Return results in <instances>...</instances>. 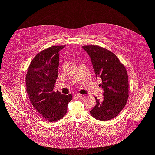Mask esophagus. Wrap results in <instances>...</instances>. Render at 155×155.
Segmentation results:
<instances>
[{
	"label": "esophagus",
	"instance_id": "esophagus-1",
	"mask_svg": "<svg viewBox=\"0 0 155 155\" xmlns=\"http://www.w3.org/2000/svg\"><path fill=\"white\" fill-rule=\"evenodd\" d=\"M75 96H76V97H82V96H83V94H75Z\"/></svg>",
	"mask_w": 155,
	"mask_h": 155
}]
</instances>
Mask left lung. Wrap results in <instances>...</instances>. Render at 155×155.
<instances>
[{
	"mask_svg": "<svg viewBox=\"0 0 155 155\" xmlns=\"http://www.w3.org/2000/svg\"><path fill=\"white\" fill-rule=\"evenodd\" d=\"M91 58L96 78L102 80L99 85L104 97L97 99L90 114L99 121H108L117 117L124 107L129 97L127 73L117 56L97 45L82 47Z\"/></svg>",
	"mask_w": 155,
	"mask_h": 155,
	"instance_id": "left-lung-1",
	"label": "left lung"
}]
</instances>
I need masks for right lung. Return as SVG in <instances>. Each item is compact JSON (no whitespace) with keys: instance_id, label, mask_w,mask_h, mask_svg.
<instances>
[{"instance_id":"obj_1","label":"right lung","mask_w":155,"mask_h":155,"mask_svg":"<svg viewBox=\"0 0 155 155\" xmlns=\"http://www.w3.org/2000/svg\"><path fill=\"white\" fill-rule=\"evenodd\" d=\"M65 46H53L38 53L29 65L26 77V91L36 111L50 122L64 117L72 95L54 92L58 76L59 51Z\"/></svg>"}]
</instances>
